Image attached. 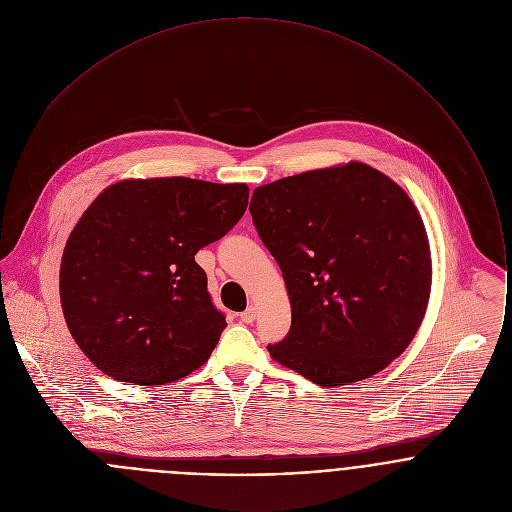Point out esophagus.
Segmentation results:
<instances>
[{"label":"esophagus","mask_w":512,"mask_h":512,"mask_svg":"<svg viewBox=\"0 0 512 512\" xmlns=\"http://www.w3.org/2000/svg\"><path fill=\"white\" fill-rule=\"evenodd\" d=\"M256 315H258V309L254 305H250L246 311L240 313V321L242 323H254L256 321Z\"/></svg>","instance_id":"1"}]
</instances>
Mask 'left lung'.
<instances>
[{
  "mask_svg": "<svg viewBox=\"0 0 512 512\" xmlns=\"http://www.w3.org/2000/svg\"><path fill=\"white\" fill-rule=\"evenodd\" d=\"M250 215L292 303L274 361L319 386L359 382L400 357L430 297L432 260L410 197L366 163L305 171L252 193Z\"/></svg>",
  "mask_w": 512,
  "mask_h": 512,
  "instance_id": "obj_1",
  "label": "left lung"
}]
</instances>
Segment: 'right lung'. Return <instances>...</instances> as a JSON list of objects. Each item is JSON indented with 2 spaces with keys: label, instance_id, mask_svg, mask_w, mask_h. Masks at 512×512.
Here are the masks:
<instances>
[{
  "label": "right lung",
  "instance_id": "obj_1",
  "mask_svg": "<svg viewBox=\"0 0 512 512\" xmlns=\"http://www.w3.org/2000/svg\"><path fill=\"white\" fill-rule=\"evenodd\" d=\"M248 207V185L189 177L128 179L102 191L67 240L61 305L80 351L140 386L205 365L226 319L195 254Z\"/></svg>",
  "mask_w": 512,
  "mask_h": 512
}]
</instances>
